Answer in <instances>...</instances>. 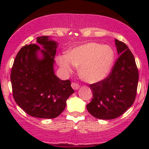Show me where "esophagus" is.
I'll return each mask as SVG.
<instances>
[{
	"label": "esophagus",
	"instance_id": "34e87169",
	"mask_svg": "<svg viewBox=\"0 0 149 149\" xmlns=\"http://www.w3.org/2000/svg\"><path fill=\"white\" fill-rule=\"evenodd\" d=\"M71 86H72V87L74 89V90H77V89H78L79 88V85L77 84L76 83H72Z\"/></svg>",
	"mask_w": 149,
	"mask_h": 149
}]
</instances>
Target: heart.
Listing matches in <instances>:
<instances>
[{
    "label": "heart",
    "mask_w": 149,
    "mask_h": 149,
    "mask_svg": "<svg viewBox=\"0 0 149 149\" xmlns=\"http://www.w3.org/2000/svg\"><path fill=\"white\" fill-rule=\"evenodd\" d=\"M114 60L111 47L95 42H89L75 47L58 57V62L66 73L79 66L81 77L89 83H95L107 77Z\"/></svg>",
    "instance_id": "b5f03b06"
}]
</instances>
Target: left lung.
Segmentation results:
<instances>
[{
	"mask_svg": "<svg viewBox=\"0 0 149 149\" xmlns=\"http://www.w3.org/2000/svg\"><path fill=\"white\" fill-rule=\"evenodd\" d=\"M119 58L107 77L89 85L93 92L87 104L89 113L97 119H113L123 115L135 101L138 70L135 59L123 42L115 39Z\"/></svg>",
	"mask_w": 149,
	"mask_h": 149,
	"instance_id": "left-lung-1",
	"label": "left lung"
}]
</instances>
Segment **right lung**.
Returning a JSON list of instances; mask_svg holds the SVG:
<instances>
[{"label":"right lung","instance_id":"1","mask_svg":"<svg viewBox=\"0 0 149 149\" xmlns=\"http://www.w3.org/2000/svg\"><path fill=\"white\" fill-rule=\"evenodd\" d=\"M42 45V58L36 44L26 45L17 53L11 72L13 96L26 113L41 119H54L65 109L66 100L74 92L70 81H62L54 74L57 42L49 36L36 38Z\"/></svg>","mask_w":149,"mask_h":149}]
</instances>
